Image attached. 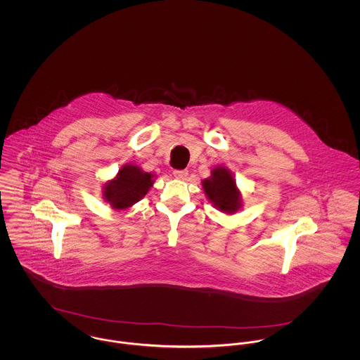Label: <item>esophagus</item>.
Wrapping results in <instances>:
<instances>
[{
	"instance_id": "obj_1",
	"label": "esophagus",
	"mask_w": 360,
	"mask_h": 360,
	"mask_svg": "<svg viewBox=\"0 0 360 360\" xmlns=\"http://www.w3.org/2000/svg\"><path fill=\"white\" fill-rule=\"evenodd\" d=\"M188 170H174L172 175L176 178V179H185L188 176Z\"/></svg>"
}]
</instances>
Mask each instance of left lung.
<instances>
[{"label": "left lung", "mask_w": 360, "mask_h": 360, "mask_svg": "<svg viewBox=\"0 0 360 360\" xmlns=\"http://www.w3.org/2000/svg\"><path fill=\"white\" fill-rule=\"evenodd\" d=\"M206 198L213 206L225 214L238 213L241 206V191L236 186L233 174L225 166L212 169L210 176L201 182Z\"/></svg>", "instance_id": "1"}]
</instances>
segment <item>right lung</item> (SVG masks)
Here are the masks:
<instances>
[{
  "label": "right lung",
  "instance_id": "add662e5",
  "mask_svg": "<svg viewBox=\"0 0 360 360\" xmlns=\"http://www.w3.org/2000/svg\"><path fill=\"white\" fill-rule=\"evenodd\" d=\"M154 174L143 172L129 163L121 167L117 175L103 186V200L116 210H124L139 202L154 185Z\"/></svg>",
  "mask_w": 360,
  "mask_h": 360
}]
</instances>
